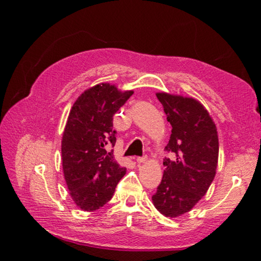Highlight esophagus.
<instances>
[{
    "mask_svg": "<svg viewBox=\"0 0 261 261\" xmlns=\"http://www.w3.org/2000/svg\"><path fill=\"white\" fill-rule=\"evenodd\" d=\"M146 161H147V156H143V158H137V162H138L139 165H140V163H145V162H146Z\"/></svg>",
    "mask_w": 261,
    "mask_h": 261,
    "instance_id": "1",
    "label": "esophagus"
}]
</instances>
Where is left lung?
<instances>
[{"label":"left lung","mask_w":261,"mask_h":261,"mask_svg":"<svg viewBox=\"0 0 261 261\" xmlns=\"http://www.w3.org/2000/svg\"><path fill=\"white\" fill-rule=\"evenodd\" d=\"M156 98L173 126L166 149L175 160L163 161V177L152 201L162 215L173 219L191 211L213 182L219 137L213 118L198 100L166 92Z\"/></svg>","instance_id":"1"}]
</instances>
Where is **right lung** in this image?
I'll return each mask as SVG.
<instances>
[{"instance_id": "obj_1", "label": "right lung", "mask_w": 261, "mask_h": 261, "mask_svg": "<svg viewBox=\"0 0 261 261\" xmlns=\"http://www.w3.org/2000/svg\"><path fill=\"white\" fill-rule=\"evenodd\" d=\"M132 94L100 83L84 91L70 110L62 136V167L70 196L83 211L107 204L126 173L108 148L116 143L113 116Z\"/></svg>"}]
</instances>
